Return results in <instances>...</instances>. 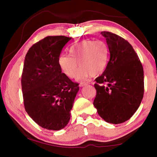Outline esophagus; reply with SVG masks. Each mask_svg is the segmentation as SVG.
I'll list each match as a JSON object with an SVG mask.
<instances>
[{
  "label": "esophagus",
  "instance_id": "obj_1",
  "mask_svg": "<svg viewBox=\"0 0 157 157\" xmlns=\"http://www.w3.org/2000/svg\"><path fill=\"white\" fill-rule=\"evenodd\" d=\"M86 84H88L86 83V82H81V83L79 84V86H80L82 87V86H85V85H86Z\"/></svg>",
  "mask_w": 157,
  "mask_h": 157
}]
</instances>
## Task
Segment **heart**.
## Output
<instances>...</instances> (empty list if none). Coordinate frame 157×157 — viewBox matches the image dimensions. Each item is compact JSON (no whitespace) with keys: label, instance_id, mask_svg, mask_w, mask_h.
I'll list each match as a JSON object with an SVG mask.
<instances>
[{"label":"heart","instance_id":"b5f03b06","mask_svg":"<svg viewBox=\"0 0 157 157\" xmlns=\"http://www.w3.org/2000/svg\"><path fill=\"white\" fill-rule=\"evenodd\" d=\"M70 56L61 55L59 65L69 78H74L78 69L77 78L79 80L86 79L91 75L96 76L102 73L107 67L109 48L105 41L85 39L75 44L69 49Z\"/></svg>","mask_w":157,"mask_h":157}]
</instances>
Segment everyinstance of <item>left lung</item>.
I'll use <instances>...</instances> for the list:
<instances>
[{
  "mask_svg": "<svg viewBox=\"0 0 157 157\" xmlns=\"http://www.w3.org/2000/svg\"><path fill=\"white\" fill-rule=\"evenodd\" d=\"M110 52L103 73L95 79L94 105L107 123L120 124L131 118L139 107L144 94L142 63L132 45L123 37L102 32Z\"/></svg>",
  "mask_w": 157,
  "mask_h": 157,
  "instance_id": "8db88e82",
  "label": "left lung"
}]
</instances>
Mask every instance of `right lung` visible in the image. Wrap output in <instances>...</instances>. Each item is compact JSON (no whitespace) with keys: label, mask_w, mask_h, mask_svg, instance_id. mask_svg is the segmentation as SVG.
<instances>
[{"label":"right lung","mask_w":157,"mask_h":157,"mask_svg":"<svg viewBox=\"0 0 157 157\" xmlns=\"http://www.w3.org/2000/svg\"><path fill=\"white\" fill-rule=\"evenodd\" d=\"M71 39L65 36H46L33 45L25 55L21 76L25 109L44 129L64 128L79 91L78 84L62 73L58 62Z\"/></svg>","instance_id":"add662e5"}]
</instances>
